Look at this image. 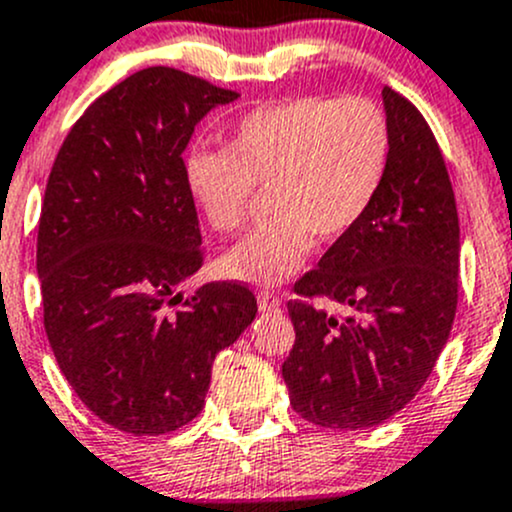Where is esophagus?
<instances>
[{"instance_id": "obj_1", "label": "esophagus", "mask_w": 512, "mask_h": 512, "mask_svg": "<svg viewBox=\"0 0 512 512\" xmlns=\"http://www.w3.org/2000/svg\"><path fill=\"white\" fill-rule=\"evenodd\" d=\"M279 304H282V299H279V294L272 292V289H262V292L257 294V306H260V311H274L279 309Z\"/></svg>"}]
</instances>
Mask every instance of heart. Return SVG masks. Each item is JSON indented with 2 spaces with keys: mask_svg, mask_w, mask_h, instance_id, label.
<instances>
[{
  "mask_svg": "<svg viewBox=\"0 0 512 512\" xmlns=\"http://www.w3.org/2000/svg\"><path fill=\"white\" fill-rule=\"evenodd\" d=\"M392 157L390 117L373 98H301L255 107L233 127L225 152L186 159L184 181L218 233L245 225L255 186L272 218L220 257V272L282 282L309 257L314 238L348 235L378 198Z\"/></svg>",
  "mask_w": 512,
  "mask_h": 512,
  "instance_id": "1",
  "label": "heart"
}]
</instances>
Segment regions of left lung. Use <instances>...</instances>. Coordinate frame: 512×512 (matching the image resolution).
Wrapping results in <instances>:
<instances>
[{"label": "left lung", "mask_w": 512, "mask_h": 512, "mask_svg": "<svg viewBox=\"0 0 512 512\" xmlns=\"http://www.w3.org/2000/svg\"><path fill=\"white\" fill-rule=\"evenodd\" d=\"M392 127L385 184L365 218L294 282L297 341L282 365L289 405L328 429L383 424L422 390L459 301V215L422 112L383 90ZM331 300L347 309L336 317Z\"/></svg>", "instance_id": "left-lung-1"}]
</instances>
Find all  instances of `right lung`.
Returning <instances> with one entry per match:
<instances>
[{"mask_svg":"<svg viewBox=\"0 0 512 512\" xmlns=\"http://www.w3.org/2000/svg\"><path fill=\"white\" fill-rule=\"evenodd\" d=\"M238 98L152 66L102 93L58 149L36 240L43 328L75 395L110 427L159 437L201 414L218 351L257 314L242 282L176 294L201 270L184 149Z\"/></svg>","mask_w":512,"mask_h":512,"instance_id":"right-lung-1","label":"right lung"}]
</instances>
